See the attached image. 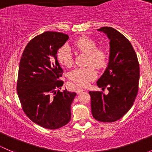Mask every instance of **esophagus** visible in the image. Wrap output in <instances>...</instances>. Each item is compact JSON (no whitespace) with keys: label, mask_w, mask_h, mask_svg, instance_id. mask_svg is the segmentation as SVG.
Instances as JSON below:
<instances>
[{"label":"esophagus","mask_w":152,"mask_h":152,"mask_svg":"<svg viewBox=\"0 0 152 152\" xmlns=\"http://www.w3.org/2000/svg\"><path fill=\"white\" fill-rule=\"evenodd\" d=\"M83 91H84L83 89L80 88V87H77V88H76V93H77L78 94L80 93H82V92H83Z\"/></svg>","instance_id":"obj_1"}]
</instances>
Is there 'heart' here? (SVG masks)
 I'll use <instances>...</instances> for the list:
<instances>
[{
  "mask_svg": "<svg viewBox=\"0 0 152 152\" xmlns=\"http://www.w3.org/2000/svg\"><path fill=\"white\" fill-rule=\"evenodd\" d=\"M73 45L78 50L87 53V64L91 65L75 68L68 73V78L79 87H86L96 77L94 66L99 70L107 66L110 58L109 52L104 48L98 47L96 41L87 36L79 37L73 42ZM56 57L63 66L70 67L73 65V53L67 45H63L58 50Z\"/></svg>",
  "mask_w": 152,
  "mask_h": 152,
  "instance_id": "obj_1",
  "label": "heart"
}]
</instances>
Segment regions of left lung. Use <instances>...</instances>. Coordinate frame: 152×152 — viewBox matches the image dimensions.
<instances>
[{
    "mask_svg": "<svg viewBox=\"0 0 152 152\" xmlns=\"http://www.w3.org/2000/svg\"><path fill=\"white\" fill-rule=\"evenodd\" d=\"M110 39L108 66L97 81L99 88L108 90L90 91L92 115L100 122L119 120L130 110L138 92L140 67L137 54L126 37L112 27H102Z\"/></svg>",
    "mask_w": 152,
    "mask_h": 152,
    "instance_id": "8db88e82",
    "label": "left lung"
}]
</instances>
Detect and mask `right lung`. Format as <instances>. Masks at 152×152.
Wrapping results in <instances>:
<instances>
[{
	"label": "right lung",
	"mask_w": 152,
	"mask_h": 152,
	"mask_svg": "<svg viewBox=\"0 0 152 152\" xmlns=\"http://www.w3.org/2000/svg\"><path fill=\"white\" fill-rule=\"evenodd\" d=\"M62 32L46 31L27 44L20 61L17 92L23 110L34 123L56 129L71 118L76 93L62 90L63 74L56 54L68 39Z\"/></svg>",
	"instance_id": "obj_1"
}]
</instances>
